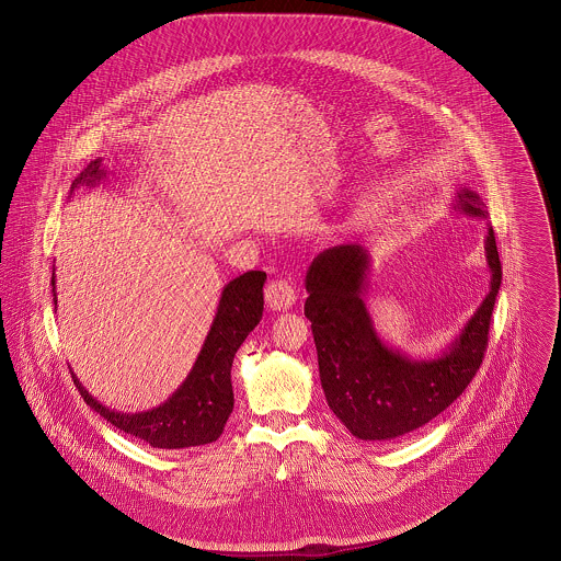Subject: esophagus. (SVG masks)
Returning a JSON list of instances; mask_svg holds the SVG:
<instances>
[{"label":"esophagus","instance_id":"esophagus-1","mask_svg":"<svg viewBox=\"0 0 561 561\" xmlns=\"http://www.w3.org/2000/svg\"><path fill=\"white\" fill-rule=\"evenodd\" d=\"M265 305L272 311H287L296 305V289L289 280L276 278L265 287Z\"/></svg>","mask_w":561,"mask_h":561}]
</instances>
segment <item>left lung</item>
Listing matches in <instances>:
<instances>
[{
    "mask_svg": "<svg viewBox=\"0 0 561 561\" xmlns=\"http://www.w3.org/2000/svg\"><path fill=\"white\" fill-rule=\"evenodd\" d=\"M451 209L485 220L490 289L436 356L410 358L378 334L363 300L371 267L365 245H332L307 270L305 316L318 347L321 389L336 419L360 440H393L423 427L462 396L480 369L501 287V261L480 194L460 187Z\"/></svg>",
    "mask_w": 561,
    "mask_h": 561,
    "instance_id": "8db88e82",
    "label": "left lung"
}]
</instances>
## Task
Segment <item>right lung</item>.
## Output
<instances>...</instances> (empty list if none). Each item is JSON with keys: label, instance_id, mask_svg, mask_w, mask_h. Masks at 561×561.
<instances>
[{"label": "right lung", "instance_id": "right-lung-1", "mask_svg": "<svg viewBox=\"0 0 561 561\" xmlns=\"http://www.w3.org/2000/svg\"><path fill=\"white\" fill-rule=\"evenodd\" d=\"M105 174L107 170L101 160L90 161L73 181L71 194L83 185H99ZM265 278V272L252 270L225 285L211 328L190 374L160 405L145 412H121L107 408L105 403L92 398L71 371L81 398L114 427L149 443L156 449H183L218 440L236 401L231 385L236 352L263 316ZM51 287L54 305H58L56 276H51Z\"/></svg>", "mask_w": 561, "mask_h": 561}]
</instances>
